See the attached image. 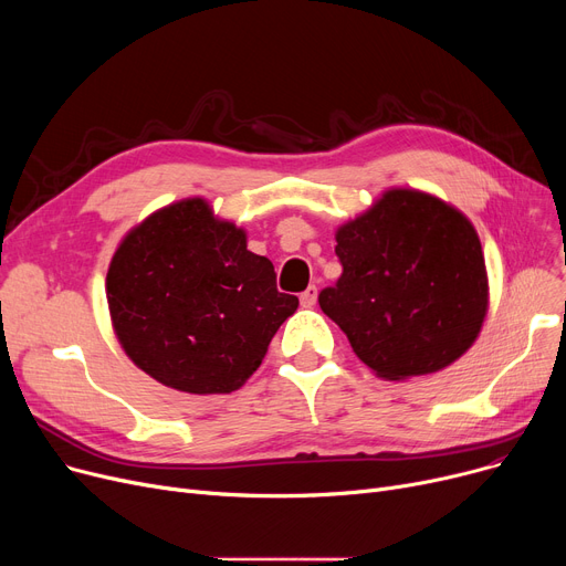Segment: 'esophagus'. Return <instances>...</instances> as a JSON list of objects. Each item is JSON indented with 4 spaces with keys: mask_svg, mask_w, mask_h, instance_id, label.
Returning <instances> with one entry per match:
<instances>
[{
    "mask_svg": "<svg viewBox=\"0 0 566 566\" xmlns=\"http://www.w3.org/2000/svg\"><path fill=\"white\" fill-rule=\"evenodd\" d=\"M316 298H318V289H316V284H310V286L301 293V305H303V307H314V305H316Z\"/></svg>",
    "mask_w": 566,
    "mask_h": 566,
    "instance_id": "esophagus-1",
    "label": "esophagus"
}]
</instances>
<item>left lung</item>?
Wrapping results in <instances>:
<instances>
[{
  "mask_svg": "<svg viewBox=\"0 0 566 566\" xmlns=\"http://www.w3.org/2000/svg\"><path fill=\"white\" fill-rule=\"evenodd\" d=\"M344 273L318 305L385 380L450 367L480 337L489 275L472 222L429 192L385 190L335 231Z\"/></svg>",
  "mask_w": 566,
  "mask_h": 566,
  "instance_id": "obj_1",
  "label": "left lung"
}]
</instances>
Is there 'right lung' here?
<instances>
[{
    "instance_id": "obj_1",
    "label": "right lung",
    "mask_w": 566,
    "mask_h": 566,
    "mask_svg": "<svg viewBox=\"0 0 566 566\" xmlns=\"http://www.w3.org/2000/svg\"><path fill=\"white\" fill-rule=\"evenodd\" d=\"M114 335L158 382L188 395H229L259 369L298 298L248 250L245 229L201 197L174 201L133 227L107 268Z\"/></svg>"
}]
</instances>
